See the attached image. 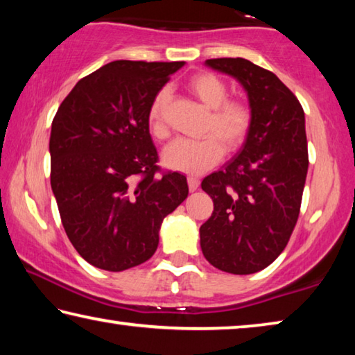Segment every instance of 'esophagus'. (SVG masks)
<instances>
[{"label": "esophagus", "mask_w": 355, "mask_h": 355, "mask_svg": "<svg viewBox=\"0 0 355 355\" xmlns=\"http://www.w3.org/2000/svg\"><path fill=\"white\" fill-rule=\"evenodd\" d=\"M199 184H200V180L197 178V177H188V186H189V191L191 192H194V191H197V188H199Z\"/></svg>", "instance_id": "1"}]
</instances>
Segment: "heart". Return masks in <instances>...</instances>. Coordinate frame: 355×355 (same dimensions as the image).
I'll list each match as a JSON object with an SVG mask.
<instances>
[{"mask_svg":"<svg viewBox=\"0 0 355 355\" xmlns=\"http://www.w3.org/2000/svg\"><path fill=\"white\" fill-rule=\"evenodd\" d=\"M186 87L208 107L200 139H177L163 152L164 166L186 173H202L218 164L224 148L236 152L244 146L254 125V110L245 100L228 98L227 83L211 71H199L188 78ZM172 95L167 87L159 89L148 107V130L156 139L169 136L167 111Z\"/></svg>","mask_w":355,"mask_h":355,"instance_id":"1","label":"heart"}]
</instances>
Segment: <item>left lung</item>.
<instances>
[{
	"instance_id": "left-lung-1",
	"label": "left lung",
	"mask_w": 355,
	"mask_h": 355,
	"mask_svg": "<svg viewBox=\"0 0 355 355\" xmlns=\"http://www.w3.org/2000/svg\"><path fill=\"white\" fill-rule=\"evenodd\" d=\"M205 64L243 84L254 125L236 158L203 178L214 209L200 227V248L220 271L254 274L284 252L299 218L309 171L304 110L272 71L248 59Z\"/></svg>"
}]
</instances>
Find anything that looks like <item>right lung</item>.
Instances as JSON below:
<instances>
[{
	"instance_id": "right-lung-1",
	"label": "right lung",
	"mask_w": 355,
	"mask_h": 355,
	"mask_svg": "<svg viewBox=\"0 0 355 355\" xmlns=\"http://www.w3.org/2000/svg\"><path fill=\"white\" fill-rule=\"evenodd\" d=\"M178 62L114 61L81 78L51 123V189L70 243L92 266L125 271L147 261L159 227L186 197L161 171L148 107Z\"/></svg>"
}]
</instances>
